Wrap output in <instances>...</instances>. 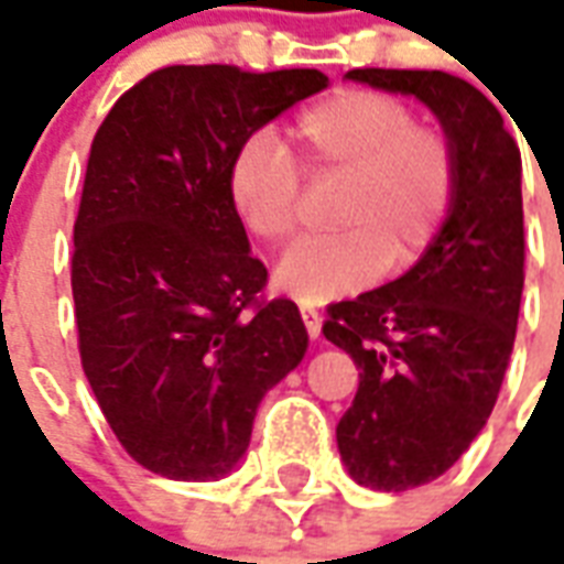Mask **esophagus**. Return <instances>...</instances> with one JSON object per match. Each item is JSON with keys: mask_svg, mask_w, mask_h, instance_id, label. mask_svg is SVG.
<instances>
[{"mask_svg": "<svg viewBox=\"0 0 564 564\" xmlns=\"http://www.w3.org/2000/svg\"><path fill=\"white\" fill-rule=\"evenodd\" d=\"M301 318L303 325H306V334H310V337H318V330H322V315H318V310H313V306H301Z\"/></svg>", "mask_w": 564, "mask_h": 564, "instance_id": "1", "label": "esophagus"}]
</instances>
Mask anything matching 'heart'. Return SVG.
Returning <instances> with one entry per match:
<instances>
[{
  "instance_id": "obj_1",
  "label": "heart",
  "mask_w": 564,
  "mask_h": 564,
  "mask_svg": "<svg viewBox=\"0 0 564 564\" xmlns=\"http://www.w3.org/2000/svg\"><path fill=\"white\" fill-rule=\"evenodd\" d=\"M291 154L267 133L242 139L227 194L251 237L289 246L301 234L306 185L343 182L334 237L310 239L275 267V289L318 306L401 273L441 237L458 191V154L441 127L419 123L406 99L346 87L294 115Z\"/></svg>"
}]
</instances>
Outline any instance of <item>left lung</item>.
<instances>
[{"label":"left lung","instance_id":"obj_1","mask_svg":"<svg viewBox=\"0 0 564 564\" xmlns=\"http://www.w3.org/2000/svg\"><path fill=\"white\" fill-rule=\"evenodd\" d=\"M346 78L422 99L458 154L453 212L422 261L330 303L322 325L361 370L337 425L339 455L361 486L403 492L449 470L498 401L525 282L522 161L501 111L458 75L352 69Z\"/></svg>","mask_w":564,"mask_h":564}]
</instances>
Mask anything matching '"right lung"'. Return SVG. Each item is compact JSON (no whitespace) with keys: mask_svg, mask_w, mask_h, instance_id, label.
Masks as SVG:
<instances>
[{"mask_svg":"<svg viewBox=\"0 0 564 564\" xmlns=\"http://www.w3.org/2000/svg\"><path fill=\"white\" fill-rule=\"evenodd\" d=\"M325 87L318 69L166 66L94 135L72 230L78 352L123 453L161 477H225L261 398L306 352L297 306L263 297L227 166Z\"/></svg>","mask_w":564,"mask_h":564,"instance_id":"add662e5","label":"right lung"}]
</instances>
